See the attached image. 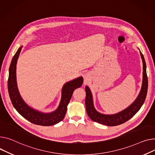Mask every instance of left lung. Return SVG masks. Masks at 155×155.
Here are the masks:
<instances>
[{
    "label": "left lung",
    "instance_id": "left-lung-1",
    "mask_svg": "<svg viewBox=\"0 0 155 155\" xmlns=\"http://www.w3.org/2000/svg\"><path fill=\"white\" fill-rule=\"evenodd\" d=\"M143 61V81L140 94L133 104L128 108L114 115H104L98 112L94 105L93 97L90 88L85 87L86 98L85 107L88 117L94 121L107 126H117L124 123L131 118L139 111L145 102L148 90V77L147 75V66L145 58L140 50Z\"/></svg>",
    "mask_w": 155,
    "mask_h": 155
}]
</instances>
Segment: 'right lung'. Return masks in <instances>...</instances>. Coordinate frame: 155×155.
Masks as SVG:
<instances>
[{"mask_svg": "<svg viewBox=\"0 0 155 155\" xmlns=\"http://www.w3.org/2000/svg\"><path fill=\"white\" fill-rule=\"evenodd\" d=\"M20 47L14 55L9 67L8 91L10 100L15 110L24 118L34 124L41 126H51L62 120L65 115L67 107L74 90L83 84V77H80L67 82L61 90V98L58 108L51 113H44L28 106L20 96L16 81V64L20 51Z\"/></svg>", "mask_w": 155, "mask_h": 155, "instance_id": "add662e5", "label": "right lung"}]
</instances>
